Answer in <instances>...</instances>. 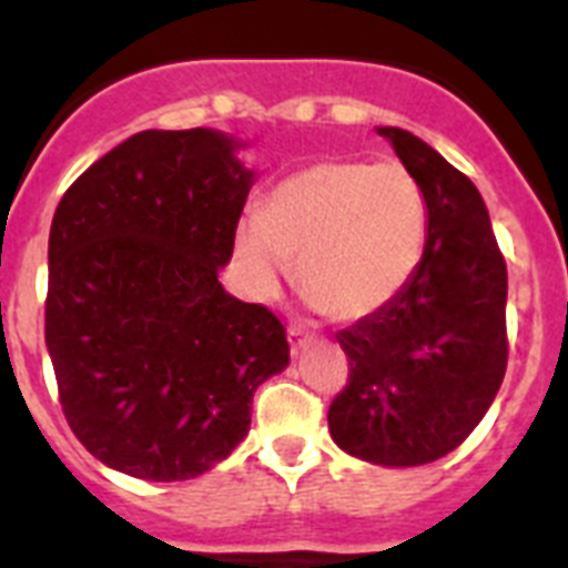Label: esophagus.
<instances>
[{
    "label": "esophagus",
    "instance_id": "obj_1",
    "mask_svg": "<svg viewBox=\"0 0 568 568\" xmlns=\"http://www.w3.org/2000/svg\"><path fill=\"white\" fill-rule=\"evenodd\" d=\"M287 338H290V351H293V356H298V353H302L304 347H307V344L313 342V336H307V333H304L302 327H290Z\"/></svg>",
    "mask_w": 568,
    "mask_h": 568
}]
</instances>
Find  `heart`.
Listing matches in <instances>:
<instances>
[{
	"instance_id": "b5f03b06",
	"label": "heart",
	"mask_w": 568,
	"mask_h": 568,
	"mask_svg": "<svg viewBox=\"0 0 568 568\" xmlns=\"http://www.w3.org/2000/svg\"><path fill=\"white\" fill-rule=\"evenodd\" d=\"M428 201L402 163L322 160L270 192L264 215L235 226V261L258 298L298 290L338 322H362L394 302L423 264Z\"/></svg>"
}]
</instances>
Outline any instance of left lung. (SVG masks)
<instances>
[{
    "instance_id": "obj_1",
    "label": "left lung",
    "mask_w": 568,
    "mask_h": 568,
    "mask_svg": "<svg viewBox=\"0 0 568 568\" xmlns=\"http://www.w3.org/2000/svg\"><path fill=\"white\" fill-rule=\"evenodd\" d=\"M428 201V244L408 287L336 333L351 379L327 410L351 457L410 468L445 457L491 408L506 376V261L459 169L405 129L379 125Z\"/></svg>"
}]
</instances>
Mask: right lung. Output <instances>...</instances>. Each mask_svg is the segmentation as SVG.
<instances>
[{
  "label": "right lung",
  "instance_id": "obj_1",
  "mask_svg": "<svg viewBox=\"0 0 568 568\" xmlns=\"http://www.w3.org/2000/svg\"><path fill=\"white\" fill-rule=\"evenodd\" d=\"M215 129L138 132L77 178L48 237L45 344L68 425L129 477L226 459L252 394L290 365L284 324L217 281L255 172Z\"/></svg>",
  "mask_w": 568,
  "mask_h": 568
}]
</instances>
